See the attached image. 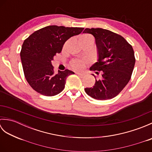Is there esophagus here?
Here are the masks:
<instances>
[{
    "mask_svg": "<svg viewBox=\"0 0 152 152\" xmlns=\"http://www.w3.org/2000/svg\"><path fill=\"white\" fill-rule=\"evenodd\" d=\"M77 75H78L80 77H82V78H83V77H85L86 76V73H76Z\"/></svg>",
    "mask_w": 152,
    "mask_h": 152,
    "instance_id": "obj_1",
    "label": "esophagus"
}]
</instances>
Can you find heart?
I'll return each mask as SVG.
<instances>
[{
    "instance_id": "heart-1",
    "label": "heart",
    "mask_w": 152,
    "mask_h": 152,
    "mask_svg": "<svg viewBox=\"0 0 152 152\" xmlns=\"http://www.w3.org/2000/svg\"><path fill=\"white\" fill-rule=\"evenodd\" d=\"M94 39H93L91 35L89 34H83L80 35L79 37V43L80 45L85 44H93ZM88 60H79V59H73L70 63V67L72 69L76 70H81L86 63H88Z\"/></svg>"
}]
</instances>
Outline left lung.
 <instances>
[{"label": "left lung", "instance_id": "obj_1", "mask_svg": "<svg viewBox=\"0 0 152 152\" xmlns=\"http://www.w3.org/2000/svg\"><path fill=\"white\" fill-rule=\"evenodd\" d=\"M83 33L91 34L95 38L98 60L90 70L101 71L102 77L86 93L97 100H107L117 96L131 79L135 64L133 47L125 38L101 28H86Z\"/></svg>", "mask_w": 152, "mask_h": 152}]
</instances>
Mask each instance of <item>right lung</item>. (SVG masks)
<instances>
[{
  "label": "right lung",
  "instance_id": "1",
  "mask_svg": "<svg viewBox=\"0 0 152 152\" xmlns=\"http://www.w3.org/2000/svg\"><path fill=\"white\" fill-rule=\"evenodd\" d=\"M82 27L50 25L35 31L25 39L20 52L24 74L34 91L44 96H54L63 91L70 70L54 72L51 61L61 53L64 42L80 34Z\"/></svg>",
  "mask_w": 152,
  "mask_h": 152
}]
</instances>
